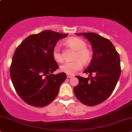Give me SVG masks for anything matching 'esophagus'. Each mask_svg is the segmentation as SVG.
<instances>
[{
    "instance_id": "esophagus-1",
    "label": "esophagus",
    "mask_w": 132,
    "mask_h": 132,
    "mask_svg": "<svg viewBox=\"0 0 132 132\" xmlns=\"http://www.w3.org/2000/svg\"><path fill=\"white\" fill-rule=\"evenodd\" d=\"M67 77L69 78H72L73 76H71V75H67Z\"/></svg>"
}]
</instances>
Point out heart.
Here are the masks:
<instances>
[{"instance_id":"heart-1","label":"heart","mask_w":132,"mask_h":132,"mask_svg":"<svg viewBox=\"0 0 132 132\" xmlns=\"http://www.w3.org/2000/svg\"><path fill=\"white\" fill-rule=\"evenodd\" d=\"M66 44L69 47L76 51L72 62H66L62 64L60 70L68 75H73L76 72L82 69L83 63H88L93 58V52L88 48L86 43L80 38L74 37L69 38L66 41ZM52 56L54 60L58 63L63 62L64 56L62 51L58 46H55L52 50Z\"/></svg>"}]
</instances>
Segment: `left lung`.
I'll use <instances>...</instances> for the list:
<instances>
[{"mask_svg":"<svg viewBox=\"0 0 132 132\" xmlns=\"http://www.w3.org/2000/svg\"><path fill=\"white\" fill-rule=\"evenodd\" d=\"M76 35H83L91 43L93 56L83 72L89 74V77L76 76L79 82L74 88V93L83 104L94 106L107 99L116 87L121 72L119 55L109 39L97 33Z\"/></svg>","mask_w":132,"mask_h":132,"instance_id":"left-lung-1","label":"left lung"}]
</instances>
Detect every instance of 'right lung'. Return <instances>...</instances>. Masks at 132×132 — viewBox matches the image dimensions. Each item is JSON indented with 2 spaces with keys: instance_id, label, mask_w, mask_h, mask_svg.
<instances>
[{
  "instance_id": "right-lung-1",
  "label": "right lung",
  "mask_w": 132,
  "mask_h": 132,
  "mask_svg": "<svg viewBox=\"0 0 132 132\" xmlns=\"http://www.w3.org/2000/svg\"><path fill=\"white\" fill-rule=\"evenodd\" d=\"M62 34L44 30L26 38L13 56L10 73L16 93L30 105L42 107L57 96L66 78L64 72L52 74L59 68L52 56V50Z\"/></svg>"
}]
</instances>
